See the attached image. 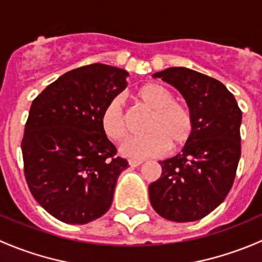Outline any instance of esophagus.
<instances>
[{"label":"esophagus","instance_id":"obj_1","mask_svg":"<svg viewBox=\"0 0 262 262\" xmlns=\"http://www.w3.org/2000/svg\"><path fill=\"white\" fill-rule=\"evenodd\" d=\"M142 162H143V161L136 160V158H129V160H128V163L132 166V167H137V166L142 165Z\"/></svg>","mask_w":262,"mask_h":262}]
</instances>
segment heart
I'll return each mask as SVG.
<instances>
[{
  "label": "heart",
  "mask_w": 262,
  "mask_h": 262,
  "mask_svg": "<svg viewBox=\"0 0 262 262\" xmlns=\"http://www.w3.org/2000/svg\"><path fill=\"white\" fill-rule=\"evenodd\" d=\"M139 101L152 110L146 126L147 136L129 137L121 143L120 152L126 157L146 158L162 156L168 147L184 146L194 129L189 107L176 101L172 92L157 83H147L137 92ZM101 125L112 141H120L128 132L123 97L115 96L104 107Z\"/></svg>",
  "instance_id": "obj_1"
}]
</instances>
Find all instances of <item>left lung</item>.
<instances>
[{"label":"left lung","mask_w":262,"mask_h":262,"mask_svg":"<svg viewBox=\"0 0 262 262\" xmlns=\"http://www.w3.org/2000/svg\"><path fill=\"white\" fill-rule=\"evenodd\" d=\"M175 87L194 119L189 141L175 157L160 161L162 173L148 186L156 213L172 222H194L228 195L241 157L242 112L222 82L185 67L152 75Z\"/></svg>","instance_id":"obj_1"}]
</instances>
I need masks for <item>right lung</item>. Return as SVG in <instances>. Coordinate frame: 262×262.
I'll return each mask as SVG.
<instances>
[{
    "instance_id": "obj_1",
    "label": "right lung",
    "mask_w": 262,
    "mask_h": 262,
    "mask_svg": "<svg viewBox=\"0 0 262 262\" xmlns=\"http://www.w3.org/2000/svg\"><path fill=\"white\" fill-rule=\"evenodd\" d=\"M129 73L94 63L60 76L34 99L21 149L31 194L50 215L86 224L112 207L128 161L101 125L104 107L128 84Z\"/></svg>"
}]
</instances>
